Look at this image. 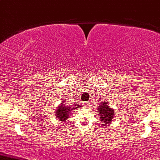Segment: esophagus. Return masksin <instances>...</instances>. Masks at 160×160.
<instances>
[{
	"mask_svg": "<svg viewBox=\"0 0 160 160\" xmlns=\"http://www.w3.org/2000/svg\"><path fill=\"white\" fill-rule=\"evenodd\" d=\"M82 105H83L84 107H88L89 106V102H85Z\"/></svg>",
	"mask_w": 160,
	"mask_h": 160,
	"instance_id": "1",
	"label": "esophagus"
}]
</instances>
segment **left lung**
Wrapping results in <instances>:
<instances>
[{"instance_id": "1", "label": "left lung", "mask_w": 160, "mask_h": 160, "mask_svg": "<svg viewBox=\"0 0 160 160\" xmlns=\"http://www.w3.org/2000/svg\"><path fill=\"white\" fill-rule=\"evenodd\" d=\"M98 111L99 117H100V120L102 123L105 124L102 125H109V123H112L113 118L114 117V110L112 108H111L108 106V102L103 101V102H100L99 105Z\"/></svg>"}]
</instances>
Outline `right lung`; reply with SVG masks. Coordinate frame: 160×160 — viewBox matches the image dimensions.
Wrapping results in <instances>:
<instances>
[{
    "instance_id": "obj_1",
    "label": "right lung",
    "mask_w": 160,
    "mask_h": 160,
    "mask_svg": "<svg viewBox=\"0 0 160 160\" xmlns=\"http://www.w3.org/2000/svg\"><path fill=\"white\" fill-rule=\"evenodd\" d=\"M78 108H80V106L79 104H76L73 107H71L69 106H67V105H65L64 102H62V103H60V106L57 107L55 116L57 118L59 119L60 121L65 122L68 118V117L70 116V114L72 113V111Z\"/></svg>"
}]
</instances>
